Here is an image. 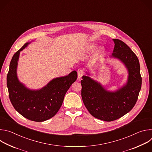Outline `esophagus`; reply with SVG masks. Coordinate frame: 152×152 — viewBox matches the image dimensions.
<instances>
[{"label": "esophagus", "instance_id": "esophagus-1", "mask_svg": "<svg viewBox=\"0 0 152 152\" xmlns=\"http://www.w3.org/2000/svg\"><path fill=\"white\" fill-rule=\"evenodd\" d=\"M77 75H78V78H79V79H80V78L82 77V76L85 74V71H84V70H83V69H82V68L79 69L77 70Z\"/></svg>", "mask_w": 152, "mask_h": 152}]
</instances>
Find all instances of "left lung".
Returning a JSON list of instances; mask_svg holds the SVG:
<instances>
[{
  "mask_svg": "<svg viewBox=\"0 0 152 152\" xmlns=\"http://www.w3.org/2000/svg\"><path fill=\"white\" fill-rule=\"evenodd\" d=\"M115 42L112 56L120 59L129 71L127 84L115 93L107 92L88 76H83L81 80V96L89 113L95 118L112 121L131 111L138 100L141 88L142 77L137 55L126 43L118 39Z\"/></svg>",
  "mask_w": 152,
  "mask_h": 152,
  "instance_id": "8db88e82",
  "label": "left lung"
}]
</instances>
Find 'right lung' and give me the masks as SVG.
Listing matches in <instances>:
<instances>
[{
    "label": "right lung",
    "mask_w": 152,
    "mask_h": 152,
    "mask_svg": "<svg viewBox=\"0 0 152 152\" xmlns=\"http://www.w3.org/2000/svg\"><path fill=\"white\" fill-rule=\"evenodd\" d=\"M29 43H26L13 55L7 77L9 97L15 110L21 115L34 121H44L53 117L59 111L64 98L72 84L76 81V71L68 76L56 78L45 87L31 91L19 82L16 74L20 52Z\"/></svg>",
    "instance_id": "obj_1"
}]
</instances>
